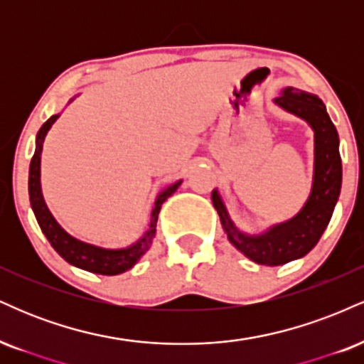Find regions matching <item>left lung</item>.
Masks as SVG:
<instances>
[{"label":"left lung","mask_w":364,"mask_h":364,"mask_svg":"<svg viewBox=\"0 0 364 364\" xmlns=\"http://www.w3.org/2000/svg\"><path fill=\"white\" fill-rule=\"evenodd\" d=\"M275 104L306 119L315 132V176L311 195L301 212L260 236H248L237 231L217 190L212 191V203L229 241L250 260L260 265H282L310 252L330 223L342 185L339 135L327 114L325 104L316 95L292 87H287L281 97L275 99Z\"/></svg>","instance_id":"8db88e82"}]
</instances>
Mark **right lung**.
<instances>
[{"label":"right lung","mask_w":364,"mask_h":364,"mask_svg":"<svg viewBox=\"0 0 364 364\" xmlns=\"http://www.w3.org/2000/svg\"><path fill=\"white\" fill-rule=\"evenodd\" d=\"M58 118H60V116L54 114L46 121L43 127H41L39 133H37L36 152L31 161V169H28V196H31V205L36 214L37 223H39L41 231H43L44 236L48 237V241L51 243L53 248L60 253V257L65 258L68 263H72V265L78 267V269L101 275H118L127 272L128 269H132V267L140 260L141 255L147 252L149 246L152 245L154 236H156V225L159 212H161V205L166 202L168 196H171L178 190L181 181L166 188V190L157 196L156 205L152 208V219H150L149 231L145 232L140 241H136V243L129 246V248L106 250L75 240L73 236H70L68 232L54 220L49 208L46 207L43 193H41V152H43L46 133L49 132V128L53 127L54 121Z\"/></svg>","instance_id":"obj_1"}]
</instances>
